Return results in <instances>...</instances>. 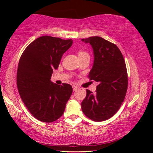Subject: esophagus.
<instances>
[{"instance_id": "obj_1", "label": "esophagus", "mask_w": 153, "mask_h": 153, "mask_svg": "<svg viewBox=\"0 0 153 153\" xmlns=\"http://www.w3.org/2000/svg\"><path fill=\"white\" fill-rule=\"evenodd\" d=\"M72 88H73V90L74 91H76V90L78 89V87L77 86H75V85H74L73 86H72Z\"/></svg>"}]
</instances>
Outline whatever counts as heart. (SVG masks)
<instances>
[{
    "instance_id": "1",
    "label": "heart",
    "mask_w": 153,
    "mask_h": 153,
    "mask_svg": "<svg viewBox=\"0 0 153 153\" xmlns=\"http://www.w3.org/2000/svg\"><path fill=\"white\" fill-rule=\"evenodd\" d=\"M85 54H88V53H86V52L83 51H79V52H78V56H81V55H85Z\"/></svg>"
}]
</instances>
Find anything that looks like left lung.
<instances>
[{
	"label": "left lung",
	"instance_id": "obj_1",
	"mask_svg": "<svg viewBox=\"0 0 153 153\" xmlns=\"http://www.w3.org/2000/svg\"><path fill=\"white\" fill-rule=\"evenodd\" d=\"M82 41L92 46L94 63L88 77L98 83L95 94L86 90L82 109L93 121L107 120L120 109L126 97L128 79L125 61L117 46L104 38L92 36Z\"/></svg>",
	"mask_w": 153,
	"mask_h": 153
}]
</instances>
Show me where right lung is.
Here are the masks:
<instances>
[{"mask_svg": "<svg viewBox=\"0 0 153 153\" xmlns=\"http://www.w3.org/2000/svg\"><path fill=\"white\" fill-rule=\"evenodd\" d=\"M73 40L44 36L30 43L21 56L17 86L25 107L38 120L53 122L63 115L73 92L71 85L51 81Z\"/></svg>", "mask_w": 153, "mask_h": 153, "instance_id": "add662e5", "label": "right lung"}]
</instances>
